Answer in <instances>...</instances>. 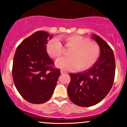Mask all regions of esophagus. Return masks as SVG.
<instances>
[{
	"instance_id": "esophagus-1",
	"label": "esophagus",
	"mask_w": 127,
	"mask_h": 127,
	"mask_svg": "<svg viewBox=\"0 0 127 127\" xmlns=\"http://www.w3.org/2000/svg\"><path fill=\"white\" fill-rule=\"evenodd\" d=\"M61 73H67V72H65V71H64V70H61Z\"/></svg>"
}]
</instances>
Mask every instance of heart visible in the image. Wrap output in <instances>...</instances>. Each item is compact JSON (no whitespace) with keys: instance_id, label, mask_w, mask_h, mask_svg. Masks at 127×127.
<instances>
[{"instance_id":"1","label":"heart","mask_w":127,"mask_h":127,"mask_svg":"<svg viewBox=\"0 0 127 127\" xmlns=\"http://www.w3.org/2000/svg\"><path fill=\"white\" fill-rule=\"evenodd\" d=\"M66 47L72 48L68 57L62 58L57 62L58 67L64 70L77 68L85 70L91 67L98 59L100 48L97 43L90 42L87 37L79 35H70L64 37ZM48 54L55 60L61 57L63 53V45L58 39H52L46 46Z\"/></svg>"}]
</instances>
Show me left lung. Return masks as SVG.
Here are the masks:
<instances>
[{"instance_id":"8db88e82","label":"left lung","mask_w":127,"mask_h":127,"mask_svg":"<svg viewBox=\"0 0 127 127\" xmlns=\"http://www.w3.org/2000/svg\"><path fill=\"white\" fill-rule=\"evenodd\" d=\"M100 49L99 59L92 67L78 73H69L67 93L71 101L81 107L95 105L111 90L114 82L115 60L113 50L100 36L93 34Z\"/></svg>"}]
</instances>
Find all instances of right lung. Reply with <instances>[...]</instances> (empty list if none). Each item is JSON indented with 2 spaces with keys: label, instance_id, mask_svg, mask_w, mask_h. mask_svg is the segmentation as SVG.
I'll list each match as a JSON object with an SVG mask.
<instances>
[{
  "label": "right lung",
  "instance_id": "1",
  "mask_svg": "<svg viewBox=\"0 0 127 127\" xmlns=\"http://www.w3.org/2000/svg\"><path fill=\"white\" fill-rule=\"evenodd\" d=\"M52 36L46 32H36L21 42L14 55V84L23 98L33 104H42L51 98L61 74L46 51Z\"/></svg>",
  "mask_w": 127,
  "mask_h": 127
}]
</instances>
